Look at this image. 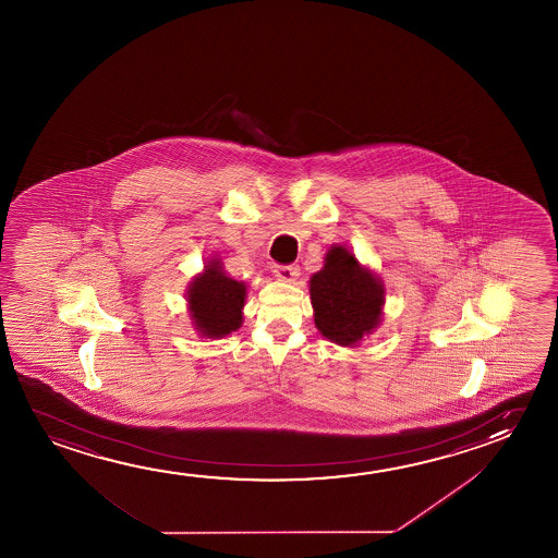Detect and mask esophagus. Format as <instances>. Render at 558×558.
<instances>
[{
  "instance_id": "esophagus-1",
  "label": "esophagus",
  "mask_w": 558,
  "mask_h": 558,
  "mask_svg": "<svg viewBox=\"0 0 558 558\" xmlns=\"http://www.w3.org/2000/svg\"><path fill=\"white\" fill-rule=\"evenodd\" d=\"M275 275L283 282H293L300 276V266L298 265H276Z\"/></svg>"
}]
</instances>
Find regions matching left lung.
<instances>
[{
    "label": "left lung",
    "mask_w": 558,
    "mask_h": 558,
    "mask_svg": "<svg viewBox=\"0 0 558 558\" xmlns=\"http://www.w3.org/2000/svg\"><path fill=\"white\" fill-rule=\"evenodd\" d=\"M310 292L315 326L330 342L353 348L380 325L385 283L342 245L328 248Z\"/></svg>",
    "instance_id": "obj_1"
}]
</instances>
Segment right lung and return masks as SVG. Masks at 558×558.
Wrapping results in <instances>:
<instances>
[{"label": "right lung", "mask_w": 558, "mask_h": 558, "mask_svg": "<svg viewBox=\"0 0 558 558\" xmlns=\"http://www.w3.org/2000/svg\"><path fill=\"white\" fill-rule=\"evenodd\" d=\"M245 298L247 283L226 275L220 258H210L187 290L189 315L198 335L216 340L235 332L243 323Z\"/></svg>", "instance_id": "right-lung-1"}]
</instances>
